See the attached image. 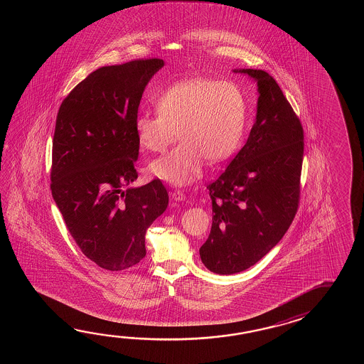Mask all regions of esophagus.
Masks as SVG:
<instances>
[{
	"label": "esophagus",
	"instance_id": "1",
	"mask_svg": "<svg viewBox=\"0 0 364 364\" xmlns=\"http://www.w3.org/2000/svg\"><path fill=\"white\" fill-rule=\"evenodd\" d=\"M171 199L174 201H183L186 199L185 193L181 191V190H174L171 193Z\"/></svg>",
	"mask_w": 364,
	"mask_h": 364
}]
</instances>
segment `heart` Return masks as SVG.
Segmentation results:
<instances>
[{
  "mask_svg": "<svg viewBox=\"0 0 364 364\" xmlns=\"http://www.w3.org/2000/svg\"><path fill=\"white\" fill-rule=\"evenodd\" d=\"M159 114L141 113L134 127L140 147L164 152L182 140L168 155L152 161L149 171L173 186L199 178L204 161L218 164L240 146L246 127L247 107L232 83L208 77L181 80L169 85L155 101Z\"/></svg>",
  "mask_w": 364,
  "mask_h": 364,
  "instance_id": "heart-1",
  "label": "heart"
}]
</instances>
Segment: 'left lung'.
Listing matches in <instances>:
<instances>
[{
	"mask_svg": "<svg viewBox=\"0 0 364 364\" xmlns=\"http://www.w3.org/2000/svg\"><path fill=\"white\" fill-rule=\"evenodd\" d=\"M232 71L254 79L259 97L246 144L207 187L213 217L199 254L217 274L246 271L282 240L298 209L304 146L277 82L263 70Z\"/></svg>",
	"mask_w": 364,
	"mask_h": 364,
	"instance_id": "1",
	"label": "left lung"
}]
</instances>
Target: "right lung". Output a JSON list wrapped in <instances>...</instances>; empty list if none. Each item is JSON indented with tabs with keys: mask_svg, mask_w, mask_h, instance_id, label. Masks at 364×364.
<instances>
[{
	"mask_svg": "<svg viewBox=\"0 0 364 364\" xmlns=\"http://www.w3.org/2000/svg\"><path fill=\"white\" fill-rule=\"evenodd\" d=\"M164 65L152 58L95 70L57 114L52 195L82 252L108 271L146 256V232L169 203L160 179L130 186L139 155L134 122L146 85Z\"/></svg>",
	"mask_w": 364,
	"mask_h": 364,
	"instance_id": "1",
	"label": "right lung"
}]
</instances>
